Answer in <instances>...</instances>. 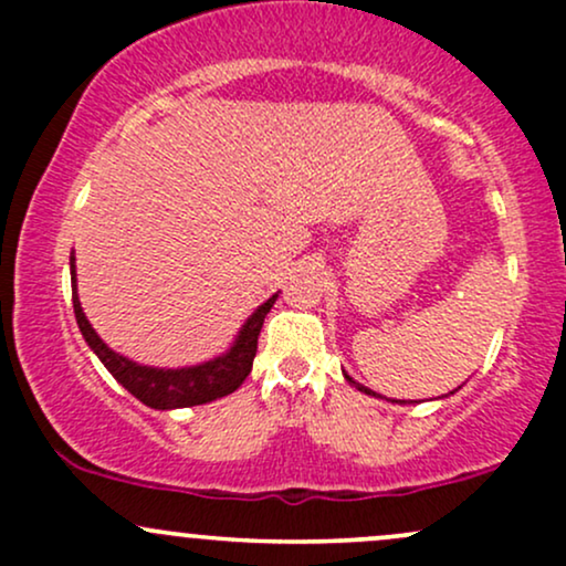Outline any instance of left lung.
Here are the masks:
<instances>
[{"mask_svg":"<svg viewBox=\"0 0 566 566\" xmlns=\"http://www.w3.org/2000/svg\"><path fill=\"white\" fill-rule=\"evenodd\" d=\"M343 375H346V373H343ZM346 380L350 382V386H356V388H359V391H361V394H367V396H378V394H375V391H369V388H367V386H361V382H356L354 378H350V375H346ZM450 394H454V391H450ZM378 399H380V396H378Z\"/></svg>","mask_w":566,"mask_h":566,"instance_id":"1","label":"left lung"}]
</instances>
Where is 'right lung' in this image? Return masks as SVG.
<instances>
[{
	"mask_svg": "<svg viewBox=\"0 0 566 566\" xmlns=\"http://www.w3.org/2000/svg\"><path fill=\"white\" fill-rule=\"evenodd\" d=\"M74 252H71V301H74V314L76 324H80V333L84 337L93 354L103 361V367L114 375L116 382L127 388L135 399H140L143 405L151 409H180V407H197L207 405V401H216L220 396H229L242 386L247 375L252 369V359H255L258 350V335H261L265 314L271 311V305L276 303V295H271L263 305H258L252 311V316L242 324L239 335L233 337L231 348L226 354L216 356L210 361H201L193 367H148L138 365V361L127 359V356L116 354L114 348H108L101 340V335L95 333L93 324L84 316L80 295H76V265H74Z\"/></svg>",
	"mask_w": 566,
	"mask_h": 566,
	"instance_id": "1",
	"label": "right lung"
}]
</instances>
